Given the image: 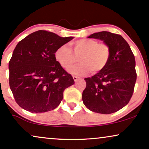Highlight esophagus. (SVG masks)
<instances>
[{
  "mask_svg": "<svg viewBox=\"0 0 149 149\" xmlns=\"http://www.w3.org/2000/svg\"><path fill=\"white\" fill-rule=\"evenodd\" d=\"M73 80H74V81H75V82H76L77 81H78V80L80 78H78V77H77V76H73Z\"/></svg>",
  "mask_w": 149,
  "mask_h": 149,
  "instance_id": "34e87169",
  "label": "esophagus"
}]
</instances>
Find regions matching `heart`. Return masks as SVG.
Here are the masks:
<instances>
[{"instance_id": "b5f03b06", "label": "heart", "mask_w": 149, "mask_h": 149, "mask_svg": "<svg viewBox=\"0 0 149 149\" xmlns=\"http://www.w3.org/2000/svg\"><path fill=\"white\" fill-rule=\"evenodd\" d=\"M72 50L66 45L56 49L54 53L56 60L63 68L68 69L78 61L80 64L69 69L73 75L83 76L91 71L97 73L103 70L108 64L110 57V47L105 43H99L93 39H82L71 43Z\"/></svg>"}]
</instances>
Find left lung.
I'll return each instance as SVG.
<instances>
[{"label":"left lung","instance_id":"1","mask_svg":"<svg viewBox=\"0 0 149 149\" xmlns=\"http://www.w3.org/2000/svg\"><path fill=\"white\" fill-rule=\"evenodd\" d=\"M88 37L108 44L111 54L103 70L84 78L86 86L82 93L83 103L92 112L112 114L125 106L134 93L137 78L134 55L120 35L102 31Z\"/></svg>","mask_w":149,"mask_h":149}]
</instances>
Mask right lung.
<instances>
[{
  "instance_id": "1",
  "label": "right lung",
  "mask_w": 149,
  "mask_h": 149,
  "mask_svg": "<svg viewBox=\"0 0 149 149\" xmlns=\"http://www.w3.org/2000/svg\"><path fill=\"white\" fill-rule=\"evenodd\" d=\"M73 38L40 30L17 43L9 63V86L21 108L41 113L61 104L65 89L74 80L57 62L54 53Z\"/></svg>"
}]
</instances>
